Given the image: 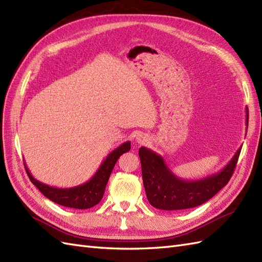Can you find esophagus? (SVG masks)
I'll return each mask as SVG.
<instances>
[{
  "mask_svg": "<svg viewBox=\"0 0 262 262\" xmlns=\"http://www.w3.org/2000/svg\"><path fill=\"white\" fill-rule=\"evenodd\" d=\"M136 142L138 144H145V142H147V136L144 135V134H138L136 136Z\"/></svg>",
  "mask_w": 262,
  "mask_h": 262,
  "instance_id": "1",
  "label": "esophagus"
}]
</instances>
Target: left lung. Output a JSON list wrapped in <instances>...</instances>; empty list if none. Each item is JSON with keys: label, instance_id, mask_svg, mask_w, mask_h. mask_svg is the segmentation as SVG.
Wrapping results in <instances>:
<instances>
[{"label": "left lung", "instance_id": "left-lung-1", "mask_svg": "<svg viewBox=\"0 0 262 262\" xmlns=\"http://www.w3.org/2000/svg\"><path fill=\"white\" fill-rule=\"evenodd\" d=\"M248 128V108L246 110ZM241 147L223 169L198 180L177 177L165 163L164 158L146 147L139 148L143 182L149 204L162 210H182L200 206L212 198L229 182L237 165Z\"/></svg>", "mask_w": 262, "mask_h": 262}]
</instances>
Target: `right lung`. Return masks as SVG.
<instances>
[{"label": "right lung", "mask_w": 262, "mask_h": 262, "mask_svg": "<svg viewBox=\"0 0 262 262\" xmlns=\"http://www.w3.org/2000/svg\"><path fill=\"white\" fill-rule=\"evenodd\" d=\"M130 150V142H125L116 149H114L106 159L99 166V168L95 172L89 182L82 185H78L71 188H57L52 187L44 183L38 182L37 179L32 176L28 166L24 163L25 170L28 172L30 180L36 188L41 191L45 197L54 203L65 206L69 208H75V209H89L96 206L103 198L106 185L108 183L112 170L115 166L117 159L124 152Z\"/></svg>", "instance_id": "obj_1"}]
</instances>
